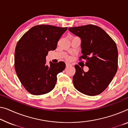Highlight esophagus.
<instances>
[{
    "label": "esophagus",
    "mask_w": 128,
    "mask_h": 128,
    "mask_svg": "<svg viewBox=\"0 0 128 128\" xmlns=\"http://www.w3.org/2000/svg\"><path fill=\"white\" fill-rule=\"evenodd\" d=\"M66 67H68V66H71V64H69V63L66 62Z\"/></svg>",
    "instance_id": "34e87169"
}]
</instances>
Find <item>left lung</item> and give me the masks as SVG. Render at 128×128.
Listing matches in <instances>:
<instances>
[{
    "label": "left lung",
    "mask_w": 128,
    "mask_h": 128,
    "mask_svg": "<svg viewBox=\"0 0 128 128\" xmlns=\"http://www.w3.org/2000/svg\"><path fill=\"white\" fill-rule=\"evenodd\" d=\"M80 38L82 56L89 70L76 64L72 78L76 89L88 96L98 95L105 90L117 70L118 50L116 44L103 29L89 24L68 28Z\"/></svg>",
    "instance_id": "obj_1"
}]
</instances>
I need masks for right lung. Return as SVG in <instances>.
Masks as SVG:
<instances>
[{
  "instance_id": "add662e5",
  "label": "right lung",
  "mask_w": 128,
  "mask_h": 128,
  "mask_svg": "<svg viewBox=\"0 0 128 128\" xmlns=\"http://www.w3.org/2000/svg\"><path fill=\"white\" fill-rule=\"evenodd\" d=\"M67 27L39 25L31 28L18 41L15 51V68L24 88L34 95L52 91L57 74L66 67L64 62L46 64L48 52L55 50Z\"/></svg>"
}]
</instances>
